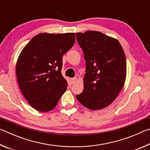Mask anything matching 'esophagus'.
<instances>
[{
	"label": "esophagus",
	"mask_w": 150,
	"mask_h": 150,
	"mask_svg": "<svg viewBox=\"0 0 150 150\" xmlns=\"http://www.w3.org/2000/svg\"><path fill=\"white\" fill-rule=\"evenodd\" d=\"M76 81H77V78L76 77H73L72 79H71V84H73V83H75Z\"/></svg>",
	"instance_id": "1"
}]
</instances>
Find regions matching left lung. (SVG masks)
Wrapping results in <instances>:
<instances>
[{
	"instance_id": "8db88e82",
	"label": "left lung",
	"mask_w": 150,
	"mask_h": 150,
	"mask_svg": "<svg viewBox=\"0 0 150 150\" xmlns=\"http://www.w3.org/2000/svg\"><path fill=\"white\" fill-rule=\"evenodd\" d=\"M86 61L84 89L76 95L91 110L106 107L122 88L126 75L125 54L117 40L100 32L77 33Z\"/></svg>"
}]
</instances>
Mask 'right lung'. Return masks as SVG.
<instances>
[{"instance_id":"add662e5","label":"right lung","mask_w":150,"mask_h":150,"mask_svg":"<svg viewBox=\"0 0 150 150\" xmlns=\"http://www.w3.org/2000/svg\"><path fill=\"white\" fill-rule=\"evenodd\" d=\"M75 41V33H42L22 50L16 63L17 80L25 98L35 110H52L65 92L68 85L62 75V57Z\"/></svg>"}]
</instances>
